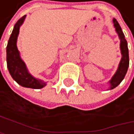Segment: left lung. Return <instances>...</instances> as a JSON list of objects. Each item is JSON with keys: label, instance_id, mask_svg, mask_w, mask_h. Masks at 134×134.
Listing matches in <instances>:
<instances>
[{"label": "left lung", "instance_id": "8db88e82", "mask_svg": "<svg viewBox=\"0 0 134 134\" xmlns=\"http://www.w3.org/2000/svg\"><path fill=\"white\" fill-rule=\"evenodd\" d=\"M113 25L116 29V31L118 34V36H119V38L121 40L120 48H121L122 57H121V62L119 63V66H118V68H117L116 73L114 74L113 78L109 81L110 89L115 88L116 86H118L121 83V82L125 78V74H126L128 68H129V64H130V58H129V50H128L127 41L125 38V35L122 32V30L120 26L119 23L117 22V21L115 18H113Z\"/></svg>", "mask_w": 134, "mask_h": 134}]
</instances>
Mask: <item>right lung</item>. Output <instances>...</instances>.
<instances>
[{"mask_svg":"<svg viewBox=\"0 0 134 134\" xmlns=\"http://www.w3.org/2000/svg\"><path fill=\"white\" fill-rule=\"evenodd\" d=\"M25 18V15L21 18L15 24L9 39L6 48L7 68L12 78L18 84L25 87L39 89L46 86L47 83L42 80L34 78L29 73L26 66L20 57V53L17 47V39L19 34L20 26L24 22Z\"/></svg>","mask_w":134,"mask_h":134,"instance_id":"right-lung-1","label":"right lung"}]
</instances>
